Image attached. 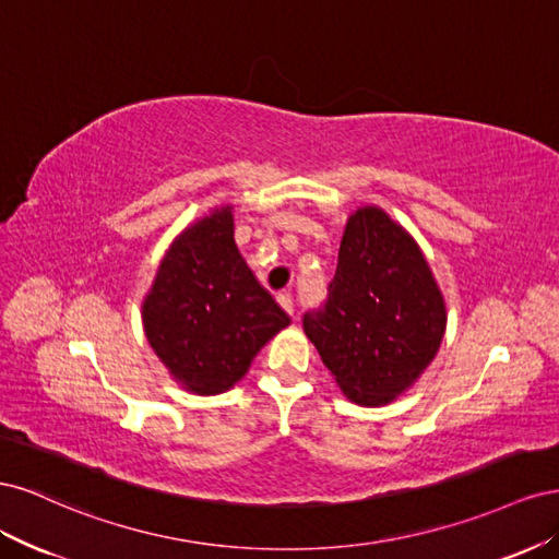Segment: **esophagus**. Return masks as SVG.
Instances as JSON below:
<instances>
[{
  "label": "esophagus",
  "instance_id": "1",
  "mask_svg": "<svg viewBox=\"0 0 559 559\" xmlns=\"http://www.w3.org/2000/svg\"><path fill=\"white\" fill-rule=\"evenodd\" d=\"M280 306L286 310V314H296V300H294V296H289V294H282L280 296Z\"/></svg>",
  "mask_w": 559,
  "mask_h": 559
}]
</instances>
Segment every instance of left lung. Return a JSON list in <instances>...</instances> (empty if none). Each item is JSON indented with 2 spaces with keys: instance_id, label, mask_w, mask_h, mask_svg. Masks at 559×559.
I'll list each match as a JSON object with an SVG mask.
<instances>
[{
  "instance_id": "1",
  "label": "left lung",
  "mask_w": 559,
  "mask_h": 559,
  "mask_svg": "<svg viewBox=\"0 0 559 559\" xmlns=\"http://www.w3.org/2000/svg\"><path fill=\"white\" fill-rule=\"evenodd\" d=\"M448 308L417 240L382 207L352 212L324 310L302 329L341 392L357 405L396 401L429 368Z\"/></svg>"
}]
</instances>
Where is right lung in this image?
<instances>
[{"mask_svg": "<svg viewBox=\"0 0 559 559\" xmlns=\"http://www.w3.org/2000/svg\"><path fill=\"white\" fill-rule=\"evenodd\" d=\"M142 324L167 373L198 396L228 392L270 337L292 324L235 245L230 202L167 247L142 300Z\"/></svg>", "mask_w": 559, "mask_h": 559, "instance_id": "add662e5", "label": "right lung"}]
</instances>
